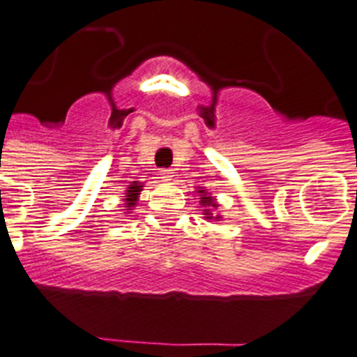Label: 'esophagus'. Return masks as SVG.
I'll return each instance as SVG.
<instances>
[{
    "label": "esophagus",
    "mask_w": 357,
    "mask_h": 357,
    "mask_svg": "<svg viewBox=\"0 0 357 357\" xmlns=\"http://www.w3.org/2000/svg\"><path fill=\"white\" fill-rule=\"evenodd\" d=\"M160 176H162L163 181H172V178H174V172H172V169H163V171L160 172Z\"/></svg>",
    "instance_id": "obj_1"
}]
</instances>
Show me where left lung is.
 Here are the masks:
<instances>
[{
  "label": "left lung",
  "instance_id": "left-lung-1",
  "mask_svg": "<svg viewBox=\"0 0 357 357\" xmlns=\"http://www.w3.org/2000/svg\"><path fill=\"white\" fill-rule=\"evenodd\" d=\"M197 194H199V197H201V201L199 202H201V206L204 208L202 209V215H204V218L220 222V220H222V215H220V213H215V209L218 208V202H216V199L213 197L208 190H204V188H199Z\"/></svg>",
  "mask_w": 357,
  "mask_h": 357
}]
</instances>
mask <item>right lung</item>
Instances as JSON below:
<instances>
[{
  "instance_id": "1",
  "label": "right lung",
  "mask_w": 357,
  "mask_h": 357,
  "mask_svg": "<svg viewBox=\"0 0 357 357\" xmlns=\"http://www.w3.org/2000/svg\"><path fill=\"white\" fill-rule=\"evenodd\" d=\"M142 186H144V183L132 181L128 185V188L125 190V199H123V202H125L126 213H132L130 209L135 208V204H137L139 201V195H141L142 192Z\"/></svg>"
}]
</instances>
